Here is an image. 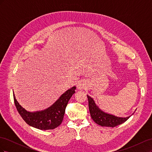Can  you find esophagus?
<instances>
[{
	"label": "esophagus",
	"instance_id": "1",
	"mask_svg": "<svg viewBox=\"0 0 152 152\" xmlns=\"http://www.w3.org/2000/svg\"><path fill=\"white\" fill-rule=\"evenodd\" d=\"M86 87V84L83 81H80L77 84V88L79 89H83Z\"/></svg>",
	"mask_w": 152,
	"mask_h": 152
}]
</instances>
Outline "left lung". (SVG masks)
Returning <instances> with one entry per match:
<instances>
[{
  "instance_id": "1",
  "label": "left lung",
  "mask_w": 152,
  "mask_h": 152,
  "mask_svg": "<svg viewBox=\"0 0 152 152\" xmlns=\"http://www.w3.org/2000/svg\"><path fill=\"white\" fill-rule=\"evenodd\" d=\"M87 96L88 98L91 117L95 123L101 126L114 127L125 122L131 117H118L113 115L112 114L106 113L98 107L93 98H92L88 95H87Z\"/></svg>"
}]
</instances>
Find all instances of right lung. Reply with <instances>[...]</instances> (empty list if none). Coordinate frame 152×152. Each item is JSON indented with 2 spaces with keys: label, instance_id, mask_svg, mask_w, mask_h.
Segmentation results:
<instances>
[{
  "label": "right lung",
  "instance_id": "right-lung-1",
  "mask_svg": "<svg viewBox=\"0 0 152 152\" xmlns=\"http://www.w3.org/2000/svg\"><path fill=\"white\" fill-rule=\"evenodd\" d=\"M75 86L72 87L61 95L50 107L40 111H27L18 102L15 94L14 102L18 113L29 126L40 130L54 129L61 124L68 101L75 93Z\"/></svg>",
  "mask_w": 152,
  "mask_h": 152
}]
</instances>
